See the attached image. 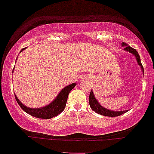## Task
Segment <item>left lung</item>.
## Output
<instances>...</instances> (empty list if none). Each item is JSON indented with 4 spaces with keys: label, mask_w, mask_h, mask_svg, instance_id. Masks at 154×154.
Instances as JSON below:
<instances>
[{
    "label": "left lung",
    "mask_w": 154,
    "mask_h": 154,
    "mask_svg": "<svg viewBox=\"0 0 154 154\" xmlns=\"http://www.w3.org/2000/svg\"><path fill=\"white\" fill-rule=\"evenodd\" d=\"M122 46L124 47V50L128 52L132 53L134 56H135L136 59H137V62L138 63V65L140 66L141 71L143 73L144 76V70L142 64H141L140 61V57L139 55L138 52L137 51V50L131 48L130 46H128V45L125 42L122 43ZM89 103L90 105V107L93 111H95L97 113L100 114V115L106 116H120L122 114L125 113L128 111V110H124V111H113V110H110L108 109L105 108V107L102 106V105H100V103L98 102L97 99L95 97V95L93 93V91L91 90L90 94H89Z\"/></svg>",
    "instance_id": "obj_1"
}]
</instances>
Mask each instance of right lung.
<instances>
[{
	"label": "right lung",
	"instance_id": "right-lung-1",
	"mask_svg": "<svg viewBox=\"0 0 154 154\" xmlns=\"http://www.w3.org/2000/svg\"><path fill=\"white\" fill-rule=\"evenodd\" d=\"M24 49L25 48L21 49L20 52L23 51ZM14 69V68L13 69V72ZM75 85L76 83L75 82V83H72L70 85H67V86L64 87L63 89L60 91V92L58 94V96L55 97V99L51 103L46 105L45 106L41 107V108H30V107H27L25 105L21 103V102L17 99L16 95H14V96H15L17 103H18L19 106H21V108L24 110V112L36 118L48 119L55 117V116H58V114H60L63 111L65 107V105H66V103H67L68 96H69V92Z\"/></svg>",
	"mask_w": 154,
	"mask_h": 154
}]
</instances>
